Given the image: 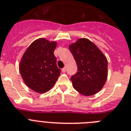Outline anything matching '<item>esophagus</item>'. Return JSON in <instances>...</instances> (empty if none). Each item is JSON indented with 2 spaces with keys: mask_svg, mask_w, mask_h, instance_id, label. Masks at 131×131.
Wrapping results in <instances>:
<instances>
[{
  "mask_svg": "<svg viewBox=\"0 0 131 131\" xmlns=\"http://www.w3.org/2000/svg\"><path fill=\"white\" fill-rule=\"evenodd\" d=\"M66 71H67V69H66L65 67L63 68V69H62V72H65Z\"/></svg>",
  "mask_w": 131,
  "mask_h": 131,
  "instance_id": "34e87169",
  "label": "esophagus"
}]
</instances>
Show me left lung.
Segmentation results:
<instances>
[{"mask_svg": "<svg viewBox=\"0 0 131 131\" xmlns=\"http://www.w3.org/2000/svg\"><path fill=\"white\" fill-rule=\"evenodd\" d=\"M77 64V71L71 79L76 91L91 96L102 89L108 75V61L104 54L87 38H80L69 45Z\"/></svg>", "mask_w": 131, "mask_h": 131, "instance_id": "1", "label": "left lung"}]
</instances>
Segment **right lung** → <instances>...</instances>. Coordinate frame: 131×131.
I'll return each instance as SVG.
<instances>
[{"mask_svg": "<svg viewBox=\"0 0 131 131\" xmlns=\"http://www.w3.org/2000/svg\"><path fill=\"white\" fill-rule=\"evenodd\" d=\"M57 45L55 41L38 38L32 42L20 60L19 70L23 81L38 93L49 91L60 74L54 54Z\"/></svg>", "mask_w": 131, "mask_h": 131, "instance_id": "right-lung-1", "label": "right lung"}]
</instances>
